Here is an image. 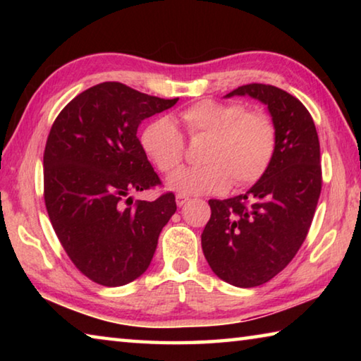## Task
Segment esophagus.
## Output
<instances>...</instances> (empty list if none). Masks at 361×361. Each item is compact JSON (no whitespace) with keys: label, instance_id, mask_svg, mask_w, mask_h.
Segmentation results:
<instances>
[{"label":"esophagus","instance_id":"obj_1","mask_svg":"<svg viewBox=\"0 0 361 361\" xmlns=\"http://www.w3.org/2000/svg\"><path fill=\"white\" fill-rule=\"evenodd\" d=\"M175 200H176V205H178V207H183V205H185V204L188 202L189 197H186V195H181V194H178V195H176V197H175Z\"/></svg>","mask_w":361,"mask_h":361}]
</instances>
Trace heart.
<instances>
[{"mask_svg":"<svg viewBox=\"0 0 361 361\" xmlns=\"http://www.w3.org/2000/svg\"><path fill=\"white\" fill-rule=\"evenodd\" d=\"M191 137L207 135L202 167H183L169 176L166 186L181 195L218 194L231 185L258 181L271 166L277 132L264 111L248 109L237 102L200 100L180 113ZM140 143L161 172H172L185 152V138L175 121L162 116L145 127Z\"/></svg>","mask_w":361,"mask_h":361,"instance_id":"heart-1","label":"heart"}]
</instances>
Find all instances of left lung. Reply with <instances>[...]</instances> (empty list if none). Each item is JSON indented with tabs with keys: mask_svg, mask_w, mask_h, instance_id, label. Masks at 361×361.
<instances>
[{
	"mask_svg": "<svg viewBox=\"0 0 361 361\" xmlns=\"http://www.w3.org/2000/svg\"><path fill=\"white\" fill-rule=\"evenodd\" d=\"M235 95L267 106L276 152L245 194L209 200L202 250L219 279L252 288L285 269L307 235L322 191L320 143L312 116L296 97L266 84L240 85L224 97Z\"/></svg>",
	"mask_w": 361,
	"mask_h": 361,
	"instance_id": "8db88e82",
	"label": "left lung"
}]
</instances>
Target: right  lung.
Here are the masks:
<instances>
[{"mask_svg": "<svg viewBox=\"0 0 361 361\" xmlns=\"http://www.w3.org/2000/svg\"><path fill=\"white\" fill-rule=\"evenodd\" d=\"M121 82H102L66 105L44 149V200L60 243L85 277L122 286L151 264L175 195L152 202L130 192L161 185L137 137L146 118L172 108Z\"/></svg>", "mask_w": 361, "mask_h": 361, "instance_id": "add662e5", "label": "right lung"}]
</instances>
